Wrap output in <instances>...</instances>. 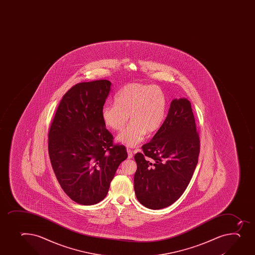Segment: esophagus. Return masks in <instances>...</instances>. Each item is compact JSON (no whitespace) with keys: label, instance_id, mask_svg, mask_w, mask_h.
I'll return each instance as SVG.
<instances>
[{"label":"esophagus","instance_id":"1","mask_svg":"<svg viewBox=\"0 0 255 255\" xmlns=\"http://www.w3.org/2000/svg\"><path fill=\"white\" fill-rule=\"evenodd\" d=\"M127 153H128V158H129V159H132V158H133V153H132L131 149L127 148Z\"/></svg>","mask_w":255,"mask_h":255}]
</instances>
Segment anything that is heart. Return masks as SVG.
<instances>
[{
  "mask_svg": "<svg viewBox=\"0 0 255 255\" xmlns=\"http://www.w3.org/2000/svg\"><path fill=\"white\" fill-rule=\"evenodd\" d=\"M167 98L159 86L131 83L124 86L115 96V103L101 110L105 126L121 130L130 118V124L116 137L126 146L134 147L161 127L165 118Z\"/></svg>",
  "mask_w": 255,
  "mask_h": 255,
  "instance_id": "1",
  "label": "heart"
}]
</instances>
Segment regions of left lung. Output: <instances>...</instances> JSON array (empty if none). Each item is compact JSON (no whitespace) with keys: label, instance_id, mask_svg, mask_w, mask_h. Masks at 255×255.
I'll use <instances>...</instances> for the list:
<instances>
[{"label":"left lung","instance_id":"obj_1","mask_svg":"<svg viewBox=\"0 0 255 255\" xmlns=\"http://www.w3.org/2000/svg\"><path fill=\"white\" fill-rule=\"evenodd\" d=\"M199 143L191 104L174 99L161 127L134 155V193L140 204L164 209L181 196L196 168Z\"/></svg>","mask_w":255,"mask_h":255}]
</instances>
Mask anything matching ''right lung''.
Here are the masks:
<instances>
[{"label":"right lung","mask_w":255,"mask_h":255,"mask_svg":"<svg viewBox=\"0 0 255 255\" xmlns=\"http://www.w3.org/2000/svg\"><path fill=\"white\" fill-rule=\"evenodd\" d=\"M111 81L72 86L61 99L48 134L51 165L64 192L77 204L93 205L105 199L126 147L113 144L101 110Z\"/></svg>","instance_id":"obj_1"}]
</instances>
